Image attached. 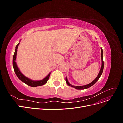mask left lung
Instances as JSON below:
<instances>
[{"instance_id":"left-lung-1","label":"left lung","mask_w":123,"mask_h":123,"mask_svg":"<svg viewBox=\"0 0 123 123\" xmlns=\"http://www.w3.org/2000/svg\"><path fill=\"white\" fill-rule=\"evenodd\" d=\"M100 49H101V59H102V66H101V68H100V70L99 71V72L98 73V75L97 77H96L95 80L92 81L91 83H90V84H87V85H84V86H73L72 85H71V84L69 83V82L68 81V80H67V77H66V83L68 85L72 87L73 88H74L76 89H77V90H81V89H87V88H90V87H91L93 85L96 81H97L98 79L100 78V76L102 75V73H103V69H104V61H103V49L102 48H100Z\"/></svg>"}]
</instances>
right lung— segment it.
<instances>
[{
    "label": "right lung",
    "mask_w": 123,
    "mask_h": 123,
    "mask_svg": "<svg viewBox=\"0 0 123 123\" xmlns=\"http://www.w3.org/2000/svg\"><path fill=\"white\" fill-rule=\"evenodd\" d=\"M20 43V42L18 43L16 47H15V53L13 56V66L15 73L16 75L18 77V79H19L21 81H23V83L28 85V86L30 87H36L37 86H40L43 85L47 83L48 80H49L51 72H50L48 75L44 78L43 79L40 80H31L29 78L25 76L24 74H23L21 72L20 70L18 68V66L17 65V64L16 62V55H17V48L18 46Z\"/></svg>",
    "instance_id": "right-lung-1"
}]
</instances>
